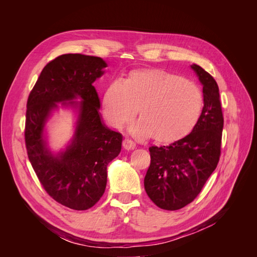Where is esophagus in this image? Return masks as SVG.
Returning a JSON list of instances; mask_svg holds the SVG:
<instances>
[{
  "label": "esophagus",
  "mask_w": 257,
  "mask_h": 257,
  "mask_svg": "<svg viewBox=\"0 0 257 257\" xmlns=\"http://www.w3.org/2000/svg\"><path fill=\"white\" fill-rule=\"evenodd\" d=\"M123 147H124V149L132 150V149H134V148L136 147V144L133 141H132V139L125 138L123 141Z\"/></svg>",
  "instance_id": "1"
}]
</instances>
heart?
<instances>
[{
    "mask_svg": "<svg viewBox=\"0 0 257 257\" xmlns=\"http://www.w3.org/2000/svg\"><path fill=\"white\" fill-rule=\"evenodd\" d=\"M104 113L121 128L135 118L134 132L151 135L158 143H174L195 127L204 106L196 83L163 69H139L121 82H113L103 97Z\"/></svg>",
    "mask_w": 257,
    "mask_h": 257,
    "instance_id": "heart-1",
    "label": "heart"
}]
</instances>
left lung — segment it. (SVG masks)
Masks as SVG:
<instances>
[{
  "label": "left lung",
  "mask_w": 257,
  "mask_h": 257,
  "mask_svg": "<svg viewBox=\"0 0 257 257\" xmlns=\"http://www.w3.org/2000/svg\"><path fill=\"white\" fill-rule=\"evenodd\" d=\"M203 84L204 107L189 135L169 146H152L145 190L164 210H178L197 197L221 155L224 118L217 83L203 67L191 66Z\"/></svg>",
  "instance_id": "left-lung-1"
}]
</instances>
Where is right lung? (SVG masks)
<instances>
[{
    "label": "right lung",
    "instance_id": "1",
    "mask_svg": "<svg viewBox=\"0 0 257 257\" xmlns=\"http://www.w3.org/2000/svg\"><path fill=\"white\" fill-rule=\"evenodd\" d=\"M106 66L98 57L62 54L43 68L28 98L25 139L31 165L48 195L74 210H87L103 196L107 165L121 151L123 136L102 122L92 85ZM78 97L80 103L72 102ZM66 101L79 107L80 115L72 144L54 156L45 147L43 127L55 103Z\"/></svg>",
    "mask_w": 257,
    "mask_h": 257
}]
</instances>
